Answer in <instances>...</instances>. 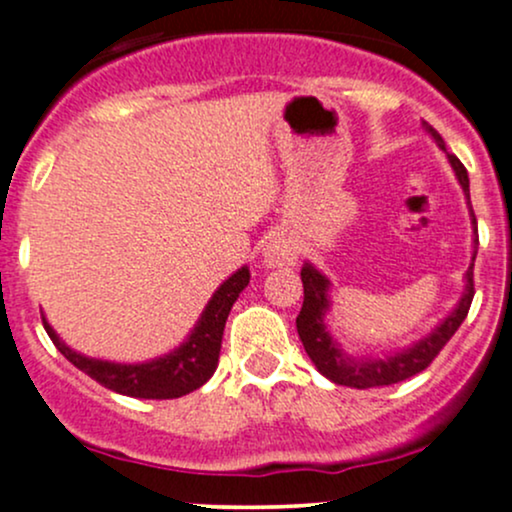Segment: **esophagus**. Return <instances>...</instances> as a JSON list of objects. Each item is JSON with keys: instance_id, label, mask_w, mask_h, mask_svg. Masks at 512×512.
Returning a JSON list of instances; mask_svg holds the SVG:
<instances>
[{"instance_id": "obj_1", "label": "esophagus", "mask_w": 512, "mask_h": 512, "mask_svg": "<svg viewBox=\"0 0 512 512\" xmlns=\"http://www.w3.org/2000/svg\"><path fill=\"white\" fill-rule=\"evenodd\" d=\"M262 257L267 267H293L298 262L296 243L284 233H274L267 238L262 248Z\"/></svg>"}]
</instances>
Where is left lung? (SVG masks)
Listing matches in <instances>:
<instances>
[{"mask_svg": "<svg viewBox=\"0 0 512 512\" xmlns=\"http://www.w3.org/2000/svg\"><path fill=\"white\" fill-rule=\"evenodd\" d=\"M426 132L436 139V144L445 151L443 137L433 129L428 122H424ZM448 154V151H445ZM448 161L452 170H455L457 180H460L464 197H467L469 214H472L474 223V257L472 264H469L467 274H464V293L460 303L455 305V310L445 317L443 322L426 334L424 339L414 342L409 349L397 351V354H390L385 358H356L344 354L339 349V344L334 342V337L327 332L325 315L330 313V279L325 274L317 272L310 262L303 264L301 269V281H303V308L296 317L298 337L305 346V354L310 356V361L315 363V368L320 370L325 378H330L332 383L356 387V390H368V387H383V385H395L402 383V380L411 378V375L421 373L431 366V361L440 354L445 344L450 342L452 334L457 332V327L462 325V320L469 313V305H472L474 298V260H477V216L472 211V202H469V175L467 168L462 166L460 158L448 154Z\"/></svg>", "mask_w": 512, "mask_h": 512, "instance_id": "1", "label": "left lung"}]
</instances>
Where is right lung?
<instances>
[{
  "instance_id": "obj_1",
  "label": "right lung",
  "mask_w": 512,
  "mask_h": 512,
  "mask_svg": "<svg viewBox=\"0 0 512 512\" xmlns=\"http://www.w3.org/2000/svg\"><path fill=\"white\" fill-rule=\"evenodd\" d=\"M248 284L250 269L240 267L214 291L190 337L170 354L146 363H113L76 354L57 337V332L52 330L45 317L43 325L52 344L60 349V354L108 390L137 399H175L190 395L192 390L202 387L214 375L216 366H219L223 327H226L228 313H231L233 303L238 301L240 291Z\"/></svg>"
}]
</instances>
